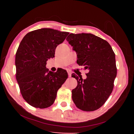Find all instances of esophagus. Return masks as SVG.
Returning <instances> with one entry per match:
<instances>
[{
	"mask_svg": "<svg viewBox=\"0 0 134 134\" xmlns=\"http://www.w3.org/2000/svg\"><path fill=\"white\" fill-rule=\"evenodd\" d=\"M67 72H68V75H69V77H71V71H67Z\"/></svg>",
	"mask_w": 134,
	"mask_h": 134,
	"instance_id": "esophagus-1",
	"label": "esophagus"
}]
</instances>
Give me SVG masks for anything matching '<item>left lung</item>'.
<instances>
[{
  "instance_id": "8db88e82",
  "label": "left lung",
  "mask_w": 134,
  "mask_h": 134,
  "mask_svg": "<svg viewBox=\"0 0 134 134\" xmlns=\"http://www.w3.org/2000/svg\"><path fill=\"white\" fill-rule=\"evenodd\" d=\"M66 40L76 52L77 63L89 70L86 79L71 74L77 81L72 100L83 111L96 110L112 92L117 74L115 54L106 40L92 34H70Z\"/></svg>"
}]
</instances>
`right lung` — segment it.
<instances>
[{
  "label": "right lung",
  "mask_w": 134,
  "mask_h": 134,
  "mask_svg": "<svg viewBox=\"0 0 134 134\" xmlns=\"http://www.w3.org/2000/svg\"><path fill=\"white\" fill-rule=\"evenodd\" d=\"M69 34L42 28L29 32L20 43L15 56L16 79L23 98L33 107L44 109L53 105L58 90L68 78L65 70L49 71L46 64Z\"/></svg>",
  "instance_id": "obj_1"
}]
</instances>
